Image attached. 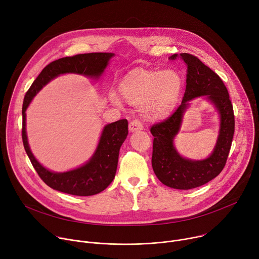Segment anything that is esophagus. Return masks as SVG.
<instances>
[{"label":"esophagus","mask_w":259,"mask_h":259,"mask_svg":"<svg viewBox=\"0 0 259 259\" xmlns=\"http://www.w3.org/2000/svg\"><path fill=\"white\" fill-rule=\"evenodd\" d=\"M142 129H143V126H142V124L140 123L139 120H133L129 124V131L130 132H135V131H139V130H142Z\"/></svg>","instance_id":"1"}]
</instances>
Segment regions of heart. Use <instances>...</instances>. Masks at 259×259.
Wrapping results in <instances>:
<instances>
[{
	"instance_id": "obj_1",
	"label": "heart",
	"mask_w": 259,
	"mask_h": 259,
	"mask_svg": "<svg viewBox=\"0 0 259 259\" xmlns=\"http://www.w3.org/2000/svg\"><path fill=\"white\" fill-rule=\"evenodd\" d=\"M181 87V78L175 70H139L124 79L120 91L130 104L141 106L145 119L160 120L172 113ZM109 100L117 105L121 103L115 91H110Z\"/></svg>"
}]
</instances>
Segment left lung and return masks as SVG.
<instances>
[{
    "instance_id": "8db88e82",
    "label": "left lung",
    "mask_w": 259,
    "mask_h": 259,
    "mask_svg": "<svg viewBox=\"0 0 259 259\" xmlns=\"http://www.w3.org/2000/svg\"><path fill=\"white\" fill-rule=\"evenodd\" d=\"M177 57V54L170 56L171 59ZM179 57L188 67L186 92L175 112L151 128L155 137L152 165L155 174L165 186L176 190H191L209 182L223 171L233 141L235 117L228 89L219 76L192 54L181 53ZM201 96H206L217 108L220 131L209 157L203 160H192L177 152L174 138L180 130L189 101Z\"/></svg>"
}]
</instances>
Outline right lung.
<instances>
[{"instance_id":"1","label":"right lung","mask_w":259,"mask_h":259,"mask_svg":"<svg viewBox=\"0 0 259 259\" xmlns=\"http://www.w3.org/2000/svg\"><path fill=\"white\" fill-rule=\"evenodd\" d=\"M114 53L95 52L63 57L52 61L41 71L26 92L22 104V141L24 150L42 180L51 189L73 196H93L104 191L115 178L120 149L128 135L126 119L103 127L92 157L82 166L65 172L45 168L30 151L26 135V109L41 89L64 73H77L95 80L100 79Z\"/></svg>"}]
</instances>
